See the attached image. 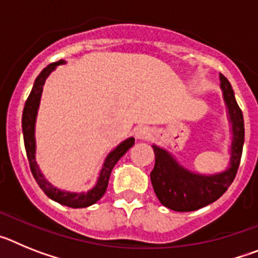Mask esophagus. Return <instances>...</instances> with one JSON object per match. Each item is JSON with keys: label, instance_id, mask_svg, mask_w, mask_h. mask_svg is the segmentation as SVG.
I'll return each instance as SVG.
<instances>
[{"label": "esophagus", "instance_id": "esophagus-1", "mask_svg": "<svg viewBox=\"0 0 258 258\" xmlns=\"http://www.w3.org/2000/svg\"><path fill=\"white\" fill-rule=\"evenodd\" d=\"M137 140H150L152 136V131L149 126H138L134 131Z\"/></svg>", "mask_w": 258, "mask_h": 258}]
</instances>
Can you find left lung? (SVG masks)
<instances>
[{"label": "left lung", "instance_id": "obj_1", "mask_svg": "<svg viewBox=\"0 0 258 258\" xmlns=\"http://www.w3.org/2000/svg\"><path fill=\"white\" fill-rule=\"evenodd\" d=\"M220 81L231 134L229 161L225 169L213 174L194 172L182 165L172 152L152 145L155 154V166L150 174L152 187L159 202L172 211L191 212L208 206L222 197L235 178L244 145V120L229 80L220 75Z\"/></svg>", "mask_w": 258, "mask_h": 258}]
</instances>
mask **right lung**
Masks as SVG:
<instances>
[{
  "label": "right lung",
  "instance_id": "add662e5",
  "mask_svg": "<svg viewBox=\"0 0 258 258\" xmlns=\"http://www.w3.org/2000/svg\"><path fill=\"white\" fill-rule=\"evenodd\" d=\"M64 63L66 60H63V59L55 61V63H51V64H49L46 68L41 71V74L35 80L31 94H29L26 104H24V109H23V138H24V146H26L27 157H28L32 174L35 177L41 190L44 191L50 199L59 203L61 206H67L71 207V208H86V207L97 203L103 197L107 190V186H108L109 175H111L113 166L124 156L125 152L134 145V138L129 137L125 141H122L121 143H118L115 149H112L107 154V156L104 157L103 164H102L101 170H99V174H98L97 182L90 190L81 191V192H71V191L60 190V188L55 187L54 184H51L45 178L44 173L41 172L37 160H36V149H37L36 147V120H37L41 95H42V90H44L45 81H46V79L50 76L52 71L56 70L58 66L64 64Z\"/></svg>",
  "mask_w": 258,
  "mask_h": 258
}]
</instances>
